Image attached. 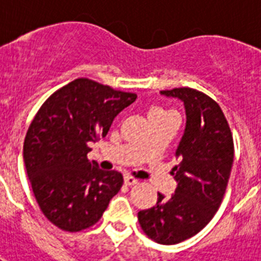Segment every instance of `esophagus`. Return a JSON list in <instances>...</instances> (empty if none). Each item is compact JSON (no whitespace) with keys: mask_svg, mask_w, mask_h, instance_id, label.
<instances>
[{"mask_svg":"<svg viewBox=\"0 0 261 261\" xmlns=\"http://www.w3.org/2000/svg\"><path fill=\"white\" fill-rule=\"evenodd\" d=\"M124 183H125V186H135V184L138 183V180L133 176H130V175H125L124 176Z\"/></svg>","mask_w":261,"mask_h":261,"instance_id":"obj_1","label":"esophagus"}]
</instances>
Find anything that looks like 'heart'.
Instances as JSON below:
<instances>
[{
    "mask_svg": "<svg viewBox=\"0 0 261 261\" xmlns=\"http://www.w3.org/2000/svg\"><path fill=\"white\" fill-rule=\"evenodd\" d=\"M166 114H171V111L163 110V108H159V107L151 108V110L149 111V115H166Z\"/></svg>",
    "mask_w": 261,
    "mask_h": 261,
    "instance_id": "heart-1",
    "label": "heart"
}]
</instances>
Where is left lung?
<instances>
[{
    "label": "left lung",
    "instance_id": "8db88e82",
    "mask_svg": "<svg viewBox=\"0 0 261 261\" xmlns=\"http://www.w3.org/2000/svg\"><path fill=\"white\" fill-rule=\"evenodd\" d=\"M180 99L187 115L186 130L176 149L172 175L175 193H158L155 206L138 212L142 231L159 244L190 239L211 222L225 196L234 159L231 129L218 103L191 87L163 90Z\"/></svg>",
    "mask_w": 261,
    "mask_h": 261
}]
</instances>
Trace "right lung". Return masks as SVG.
Here are the masks:
<instances>
[{"mask_svg": "<svg viewBox=\"0 0 261 261\" xmlns=\"http://www.w3.org/2000/svg\"><path fill=\"white\" fill-rule=\"evenodd\" d=\"M137 95L77 78L45 100L23 145L27 176L40 211L59 229L77 232L95 225L123 186V175L89 161V142L107 135L120 111Z\"/></svg>", "mask_w": 261, "mask_h": 261, "instance_id": "obj_1", "label": "right lung"}]
</instances>
